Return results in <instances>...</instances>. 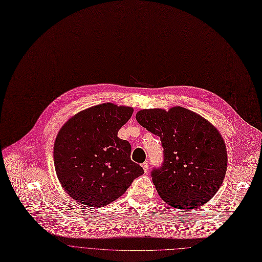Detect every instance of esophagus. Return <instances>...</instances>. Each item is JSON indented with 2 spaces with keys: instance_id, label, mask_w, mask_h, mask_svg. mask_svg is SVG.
I'll return each instance as SVG.
<instances>
[{
  "instance_id": "34e87169",
  "label": "esophagus",
  "mask_w": 262,
  "mask_h": 262,
  "mask_svg": "<svg viewBox=\"0 0 262 262\" xmlns=\"http://www.w3.org/2000/svg\"><path fill=\"white\" fill-rule=\"evenodd\" d=\"M142 167L144 168V170H145V172L148 170V168H149V163L146 161V162H144V163H142Z\"/></svg>"
}]
</instances>
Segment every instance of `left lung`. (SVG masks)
Masks as SVG:
<instances>
[{"instance_id":"obj_1","label":"left lung","mask_w":262,"mask_h":262,"mask_svg":"<svg viewBox=\"0 0 262 262\" xmlns=\"http://www.w3.org/2000/svg\"><path fill=\"white\" fill-rule=\"evenodd\" d=\"M137 121L158 136L163 162L151 171L159 196L177 209H194L218 191L227 168L224 141L215 126L201 115L182 108L144 109Z\"/></svg>"}]
</instances>
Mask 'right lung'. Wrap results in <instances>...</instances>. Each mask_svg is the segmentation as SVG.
Instances as JSON below:
<instances>
[{
	"instance_id": "1",
	"label": "right lung",
	"mask_w": 262,
	"mask_h": 262,
	"mask_svg": "<svg viewBox=\"0 0 262 262\" xmlns=\"http://www.w3.org/2000/svg\"><path fill=\"white\" fill-rule=\"evenodd\" d=\"M133 112L132 107L101 104L74 115L58 132L53 148L55 171L74 201L105 207L144 173L130 159V144L117 137Z\"/></svg>"
}]
</instances>
